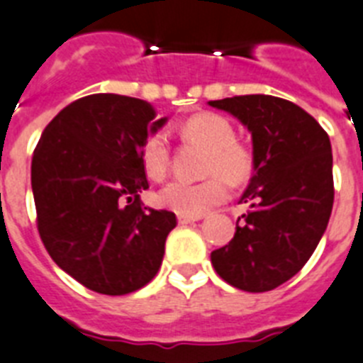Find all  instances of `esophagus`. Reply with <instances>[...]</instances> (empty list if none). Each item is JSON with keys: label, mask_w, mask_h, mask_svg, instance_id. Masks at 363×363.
I'll use <instances>...</instances> for the list:
<instances>
[{"label": "esophagus", "mask_w": 363, "mask_h": 363, "mask_svg": "<svg viewBox=\"0 0 363 363\" xmlns=\"http://www.w3.org/2000/svg\"><path fill=\"white\" fill-rule=\"evenodd\" d=\"M179 223L181 225H188V223H194V221H199L201 216H184V214H179Z\"/></svg>", "instance_id": "esophagus-1"}]
</instances>
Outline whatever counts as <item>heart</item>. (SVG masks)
Returning <instances> with one entry per match:
<instances>
[{"label":"heart","instance_id":"obj_1","mask_svg":"<svg viewBox=\"0 0 363 363\" xmlns=\"http://www.w3.org/2000/svg\"><path fill=\"white\" fill-rule=\"evenodd\" d=\"M181 135L190 142L208 147L205 181H173L160 191V203L177 214L203 216L221 205L230 196V184H243L255 173L257 158L251 145L236 140V129L225 116L201 112L181 127ZM142 164L153 181H162L172 164V145L164 133H155L142 147Z\"/></svg>","mask_w":363,"mask_h":363}]
</instances>
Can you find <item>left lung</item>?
Returning <instances> with one entry per match:
<instances>
[{
  "label": "left lung",
  "instance_id": "1",
  "mask_svg": "<svg viewBox=\"0 0 363 363\" xmlns=\"http://www.w3.org/2000/svg\"><path fill=\"white\" fill-rule=\"evenodd\" d=\"M230 112L252 135L255 175L240 203L228 245L210 255L225 282L251 294L275 290L297 275L328 225L334 203L328 135L295 103L275 96H234L208 101Z\"/></svg>",
  "mask_w": 363,
  "mask_h": 363
}]
</instances>
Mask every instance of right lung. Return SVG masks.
<instances>
[{
  "mask_svg": "<svg viewBox=\"0 0 363 363\" xmlns=\"http://www.w3.org/2000/svg\"><path fill=\"white\" fill-rule=\"evenodd\" d=\"M144 99L81 97L55 116L35 147L36 227L60 269L88 290L127 295L155 279L177 218L140 201L142 147L166 118Z\"/></svg>",
  "mask_w": 363,
  "mask_h": 363,
  "instance_id": "right-lung-1",
  "label": "right lung"
}]
</instances>
